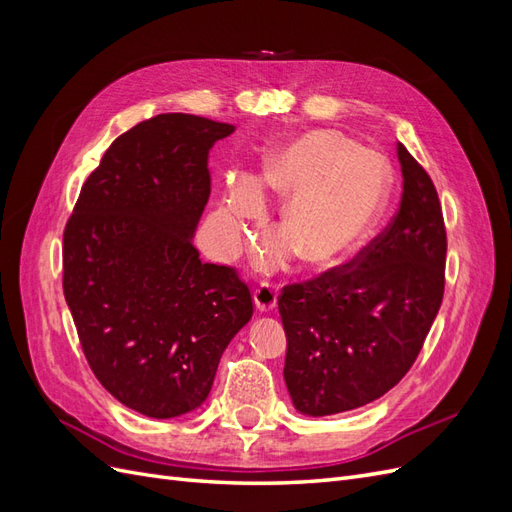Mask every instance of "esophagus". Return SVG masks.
Instances as JSON below:
<instances>
[{
  "instance_id": "esophagus-1",
  "label": "esophagus",
  "mask_w": 512,
  "mask_h": 512,
  "mask_svg": "<svg viewBox=\"0 0 512 512\" xmlns=\"http://www.w3.org/2000/svg\"><path fill=\"white\" fill-rule=\"evenodd\" d=\"M254 305L258 312H271L277 305V288L271 282H262L254 292Z\"/></svg>"
}]
</instances>
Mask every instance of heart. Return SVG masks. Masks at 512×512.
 Returning <instances> with one entry per match:
<instances>
[{
	"instance_id": "b5f03b06",
	"label": "heart",
	"mask_w": 512,
	"mask_h": 512,
	"mask_svg": "<svg viewBox=\"0 0 512 512\" xmlns=\"http://www.w3.org/2000/svg\"><path fill=\"white\" fill-rule=\"evenodd\" d=\"M262 194L286 198L280 224L286 235L267 243L260 267H275L294 250L309 267H329L350 254L376 226L391 196V166L382 153L350 138L316 130L277 147L260 173L232 188L222 220L232 245L245 239V222L267 211Z\"/></svg>"
}]
</instances>
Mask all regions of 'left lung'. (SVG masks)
<instances>
[{
    "label": "left lung",
    "instance_id": "left-lung-1",
    "mask_svg": "<svg viewBox=\"0 0 512 512\" xmlns=\"http://www.w3.org/2000/svg\"><path fill=\"white\" fill-rule=\"evenodd\" d=\"M399 211L344 267L286 286L284 380L292 406L329 416L382 397L408 374L444 294L446 230L433 181L397 143Z\"/></svg>",
    "mask_w": 512,
    "mask_h": 512
}]
</instances>
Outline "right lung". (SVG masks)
Returning <instances> with one entry per match:
<instances>
[{"label": "right lung", "instance_id": "obj_1", "mask_svg": "<svg viewBox=\"0 0 512 512\" xmlns=\"http://www.w3.org/2000/svg\"><path fill=\"white\" fill-rule=\"evenodd\" d=\"M232 132L185 113L138 123L108 147L64 232V294L89 367L151 418L205 404L254 312L235 269L203 262L194 247L209 151Z\"/></svg>", "mask_w": 512, "mask_h": 512}]
</instances>
